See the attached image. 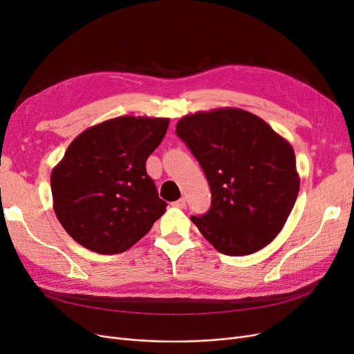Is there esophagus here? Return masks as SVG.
Masks as SVG:
<instances>
[{
	"mask_svg": "<svg viewBox=\"0 0 354 354\" xmlns=\"http://www.w3.org/2000/svg\"><path fill=\"white\" fill-rule=\"evenodd\" d=\"M173 205L177 207V208H185L186 207V199L185 198H180L178 201L173 202Z\"/></svg>",
	"mask_w": 354,
	"mask_h": 354,
	"instance_id": "esophagus-1",
	"label": "esophagus"
}]
</instances>
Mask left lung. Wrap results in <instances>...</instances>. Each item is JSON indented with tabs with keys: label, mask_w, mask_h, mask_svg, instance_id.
<instances>
[{
	"label": "left lung",
	"mask_w": 354,
	"mask_h": 354,
	"mask_svg": "<svg viewBox=\"0 0 354 354\" xmlns=\"http://www.w3.org/2000/svg\"><path fill=\"white\" fill-rule=\"evenodd\" d=\"M211 187V208L192 216L218 252L263 250L279 233L299 190L292 146L257 115L220 108L186 115L176 125Z\"/></svg>",
	"instance_id": "left-lung-1"
}]
</instances>
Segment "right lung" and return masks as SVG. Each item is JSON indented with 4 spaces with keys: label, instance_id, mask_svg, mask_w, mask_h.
I'll return each mask as SVG.
<instances>
[{
    "label": "right lung",
    "instance_id": "1",
    "mask_svg": "<svg viewBox=\"0 0 354 354\" xmlns=\"http://www.w3.org/2000/svg\"><path fill=\"white\" fill-rule=\"evenodd\" d=\"M168 118L118 116L82 131L51 171L53 208L69 236L99 254H120L162 216L146 160Z\"/></svg>",
    "mask_w": 354,
    "mask_h": 354
}]
</instances>
